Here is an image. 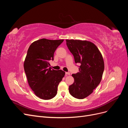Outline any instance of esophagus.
<instances>
[{
	"instance_id": "34e87169",
	"label": "esophagus",
	"mask_w": 128,
	"mask_h": 128,
	"mask_svg": "<svg viewBox=\"0 0 128 128\" xmlns=\"http://www.w3.org/2000/svg\"><path fill=\"white\" fill-rule=\"evenodd\" d=\"M66 75H70V72H66Z\"/></svg>"
}]
</instances>
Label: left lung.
<instances>
[{"instance_id": "1", "label": "left lung", "mask_w": 128, "mask_h": 128, "mask_svg": "<svg viewBox=\"0 0 128 128\" xmlns=\"http://www.w3.org/2000/svg\"><path fill=\"white\" fill-rule=\"evenodd\" d=\"M66 41L75 63L80 64V72L72 75L74 82L69 86V91L74 98L82 99L90 95L101 82L104 70L103 58L98 48L91 42Z\"/></svg>"}]
</instances>
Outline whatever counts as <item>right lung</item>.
I'll return each instance as SVG.
<instances>
[{
  "label": "right lung",
  "instance_id": "right-lung-1",
  "mask_svg": "<svg viewBox=\"0 0 128 128\" xmlns=\"http://www.w3.org/2000/svg\"><path fill=\"white\" fill-rule=\"evenodd\" d=\"M63 41L42 38L33 42L27 51L24 62L27 80L34 94L40 99L54 97L58 85L65 75L62 70L49 67V61L53 60L54 53Z\"/></svg>",
  "mask_w": 128,
  "mask_h": 128
}]
</instances>
